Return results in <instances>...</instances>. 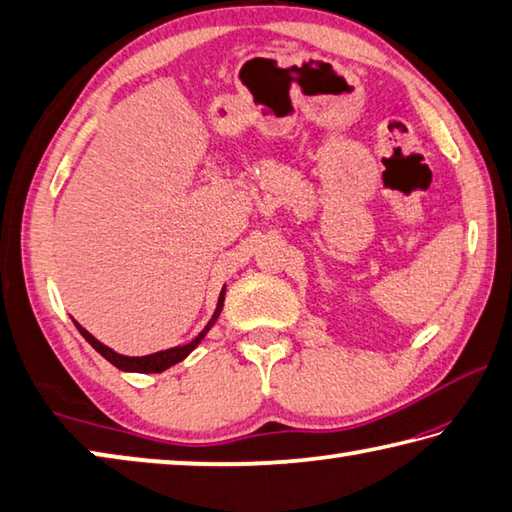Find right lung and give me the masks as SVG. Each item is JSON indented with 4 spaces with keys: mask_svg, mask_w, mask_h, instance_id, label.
Masks as SVG:
<instances>
[{
    "mask_svg": "<svg viewBox=\"0 0 512 512\" xmlns=\"http://www.w3.org/2000/svg\"><path fill=\"white\" fill-rule=\"evenodd\" d=\"M223 300H225V287H223L221 293H219V302H216V309H214L212 318L207 320V325L201 329V334H198L194 341H189V343H185V345H176V348H169V350H160V352H153V354H144V357H126V354L115 352L112 348H108V345H103L99 339H94V336L88 332V329L81 327L79 323H76L74 318H72V320H74L76 329H79V332H81L83 339L88 341V343L92 345V348L101 354L103 359H108L115 368L124 370V372H162V370H167V368H171V366H176L178 361H183L185 357H189V354H192V352L198 348V343H201V341L205 339V334L210 332L216 320H219L221 309H223Z\"/></svg>",
    "mask_w": 512,
    "mask_h": 512,
    "instance_id": "add662e5",
    "label": "right lung"
}]
</instances>
